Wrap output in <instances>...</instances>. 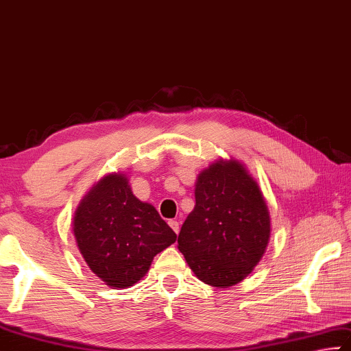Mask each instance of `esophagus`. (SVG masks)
<instances>
[{
  "label": "esophagus",
  "instance_id": "obj_1",
  "mask_svg": "<svg viewBox=\"0 0 351 351\" xmlns=\"http://www.w3.org/2000/svg\"><path fill=\"white\" fill-rule=\"evenodd\" d=\"M168 223H169V227H171L172 230H174L176 233H179V232H180V223L177 222L176 219H171Z\"/></svg>",
  "mask_w": 351,
  "mask_h": 351
}]
</instances>
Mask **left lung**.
Listing matches in <instances>:
<instances>
[{
  "label": "left lung",
  "instance_id": "1",
  "mask_svg": "<svg viewBox=\"0 0 351 351\" xmlns=\"http://www.w3.org/2000/svg\"><path fill=\"white\" fill-rule=\"evenodd\" d=\"M196 206L183 222L179 250L204 283L233 286L266 250L271 219L256 182L239 162H217L200 172Z\"/></svg>",
  "mask_w": 351,
  "mask_h": 351
}]
</instances>
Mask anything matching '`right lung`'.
Instances as JSON below:
<instances>
[{"label": "right lung", "mask_w": 351, "mask_h": 351, "mask_svg": "<svg viewBox=\"0 0 351 351\" xmlns=\"http://www.w3.org/2000/svg\"><path fill=\"white\" fill-rule=\"evenodd\" d=\"M85 263L112 288H128L177 234L152 205L138 200L123 174H110L80 202L73 222Z\"/></svg>", "instance_id": "1"}]
</instances>
